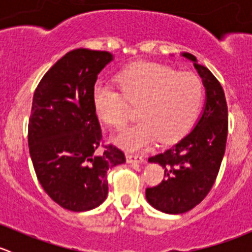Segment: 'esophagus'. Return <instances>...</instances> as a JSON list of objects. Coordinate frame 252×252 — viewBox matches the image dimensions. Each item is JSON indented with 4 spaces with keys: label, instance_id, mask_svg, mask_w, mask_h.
<instances>
[{
    "label": "esophagus",
    "instance_id": "esophagus-1",
    "mask_svg": "<svg viewBox=\"0 0 252 252\" xmlns=\"http://www.w3.org/2000/svg\"><path fill=\"white\" fill-rule=\"evenodd\" d=\"M126 162L128 163H141L144 162V158L141 156H138V155H126Z\"/></svg>",
    "mask_w": 252,
    "mask_h": 252
}]
</instances>
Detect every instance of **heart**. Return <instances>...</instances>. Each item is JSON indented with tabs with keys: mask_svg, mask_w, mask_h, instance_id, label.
<instances>
[{
	"mask_svg": "<svg viewBox=\"0 0 252 252\" xmlns=\"http://www.w3.org/2000/svg\"><path fill=\"white\" fill-rule=\"evenodd\" d=\"M119 89L96 83L93 89L94 110L101 121L123 128L130 119L129 105H138L140 122L116 136L122 149L139 151L156 139L169 142L179 139L199 113L204 88L191 73H178L168 65L140 61L117 74Z\"/></svg>",
	"mask_w": 252,
	"mask_h": 252,
	"instance_id": "obj_1",
	"label": "heart"
}]
</instances>
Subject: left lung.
<instances>
[{"mask_svg":"<svg viewBox=\"0 0 252 252\" xmlns=\"http://www.w3.org/2000/svg\"><path fill=\"white\" fill-rule=\"evenodd\" d=\"M183 57L194 62L206 89L204 112L195 128L162 154L149 158L164 168V179L147 188L146 200L152 207L171 215L194 208L205 199L220 172L228 135V107L224 91L215 75L199 64L191 53Z\"/></svg>","mask_w":252,"mask_h":252,"instance_id":"obj_1","label":"left lung"}]
</instances>
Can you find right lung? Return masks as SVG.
<instances>
[{
    "mask_svg": "<svg viewBox=\"0 0 252 252\" xmlns=\"http://www.w3.org/2000/svg\"><path fill=\"white\" fill-rule=\"evenodd\" d=\"M112 60L107 51H70L47 70L32 97L28 142L35 173L53 201L74 212L102 204L107 171L126 162L113 145L98 151L102 133L93 89Z\"/></svg>",
    "mask_w": 252,
    "mask_h": 252,
    "instance_id": "1",
    "label": "right lung"
}]
</instances>
